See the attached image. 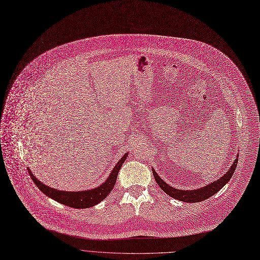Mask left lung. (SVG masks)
<instances>
[{
	"label": "left lung",
	"instance_id": "obj_1",
	"mask_svg": "<svg viewBox=\"0 0 260 260\" xmlns=\"http://www.w3.org/2000/svg\"><path fill=\"white\" fill-rule=\"evenodd\" d=\"M237 160H238V155L236 156V159L231 165L230 169L224 174L222 177H219V179H216L215 181L206 184L203 187H200L198 189H178L175 188L171 185H169L167 182H165L162 179L158 176L156 171L152 169L154 178L156 183L159 185L167 194L171 196L172 198L179 200V201L186 202V203H197V202H201L204 201V200L210 198L214 193H216L219 189H222L231 179L232 175L234 174V171L237 166Z\"/></svg>",
	"mask_w": 260,
	"mask_h": 260
}]
</instances>
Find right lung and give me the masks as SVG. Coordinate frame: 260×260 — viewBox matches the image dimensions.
<instances>
[{"label":"right lung","mask_w":260,"mask_h":260,"mask_svg":"<svg viewBox=\"0 0 260 260\" xmlns=\"http://www.w3.org/2000/svg\"><path fill=\"white\" fill-rule=\"evenodd\" d=\"M127 156H128V153L124 154V156L119 159L117 164L115 165V167L112 169L111 173L109 174L108 178L101 185H99L98 187H94L91 189H87V190L66 191V190L55 189L53 187H50L44 184L42 181H39L38 179L32 174L29 168H28V172L30 174V177L33 180V182L36 184V186L49 198L69 207H73L77 209L89 208L99 204L100 202H102L103 200L110 193L113 186L115 185L117 174L119 170H121L123 164L125 162Z\"/></svg>","instance_id":"right-lung-1"}]
</instances>
